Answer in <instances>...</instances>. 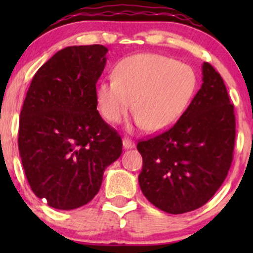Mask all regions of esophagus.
I'll return each instance as SVG.
<instances>
[{
	"label": "esophagus",
	"instance_id": "obj_1",
	"mask_svg": "<svg viewBox=\"0 0 253 253\" xmlns=\"http://www.w3.org/2000/svg\"><path fill=\"white\" fill-rule=\"evenodd\" d=\"M122 144H124L125 149H129V148H134V142L129 138H124L122 141Z\"/></svg>",
	"mask_w": 253,
	"mask_h": 253
}]
</instances>
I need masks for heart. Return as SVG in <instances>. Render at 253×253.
Wrapping results in <instances>:
<instances>
[{"instance_id": "b5f03b06", "label": "heart", "mask_w": 253, "mask_h": 253, "mask_svg": "<svg viewBox=\"0 0 253 253\" xmlns=\"http://www.w3.org/2000/svg\"><path fill=\"white\" fill-rule=\"evenodd\" d=\"M196 86L197 77L188 65L157 53H139L122 60L114 78L99 84L96 104L110 124L121 121L133 108L137 126L160 132L180 119Z\"/></svg>"}]
</instances>
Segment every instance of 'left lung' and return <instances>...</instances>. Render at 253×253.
Instances as JSON below:
<instances>
[{
  "instance_id": "1",
  "label": "left lung",
  "mask_w": 253,
  "mask_h": 253,
  "mask_svg": "<svg viewBox=\"0 0 253 253\" xmlns=\"http://www.w3.org/2000/svg\"><path fill=\"white\" fill-rule=\"evenodd\" d=\"M188 108L168 131L138 142L143 195L170 214L206 205L225 180L233 163L235 114L223 78L211 63Z\"/></svg>"
}]
</instances>
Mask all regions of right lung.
Returning <instances> with one entry per match:
<instances>
[{
    "label": "right lung",
    "instance_id": "add662e5",
    "mask_svg": "<svg viewBox=\"0 0 253 253\" xmlns=\"http://www.w3.org/2000/svg\"><path fill=\"white\" fill-rule=\"evenodd\" d=\"M103 45L68 46L38 70L20 111L18 148L35 196L70 211L99 192L104 170L119 159L122 139L96 110Z\"/></svg>",
    "mask_w": 253,
    "mask_h": 253
}]
</instances>
